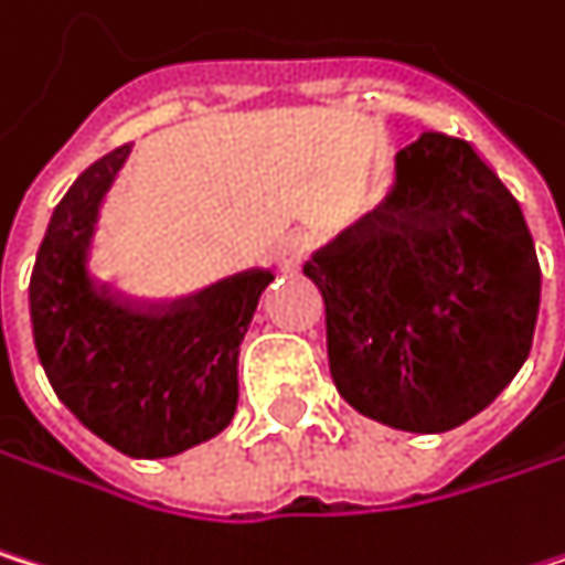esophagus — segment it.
Instances as JSON below:
<instances>
[{
	"mask_svg": "<svg viewBox=\"0 0 565 565\" xmlns=\"http://www.w3.org/2000/svg\"><path fill=\"white\" fill-rule=\"evenodd\" d=\"M305 250H308V241H305V237H291V241L285 244V264L301 260V257H305Z\"/></svg>",
	"mask_w": 565,
	"mask_h": 565,
	"instance_id": "34e87169",
	"label": "esophagus"
}]
</instances>
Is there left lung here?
Segmentation results:
<instances>
[{
  "label": "left lung",
  "instance_id": "1",
  "mask_svg": "<svg viewBox=\"0 0 565 565\" xmlns=\"http://www.w3.org/2000/svg\"><path fill=\"white\" fill-rule=\"evenodd\" d=\"M341 398L402 431H449L522 369L540 260L519 200L472 143L422 134L385 204L311 254Z\"/></svg>",
  "mask_w": 565,
  "mask_h": 565
}]
</instances>
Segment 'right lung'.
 Segmentation results:
<instances>
[{
	"mask_svg": "<svg viewBox=\"0 0 565 565\" xmlns=\"http://www.w3.org/2000/svg\"><path fill=\"white\" fill-rule=\"evenodd\" d=\"M127 157L130 143L99 157L56 204L29 277V318L60 402L124 456L167 459L234 418L237 351L270 274L244 270L170 305L99 285L89 241Z\"/></svg>",
	"mask_w": 565,
	"mask_h": 565,
	"instance_id": "right-lung-1",
	"label": "right lung"
}]
</instances>
